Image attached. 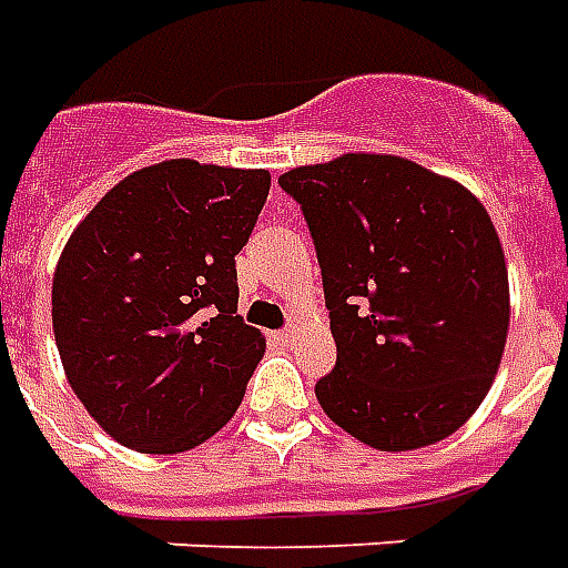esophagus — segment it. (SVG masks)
Masks as SVG:
<instances>
[{
    "label": "esophagus",
    "instance_id": "obj_1",
    "mask_svg": "<svg viewBox=\"0 0 568 568\" xmlns=\"http://www.w3.org/2000/svg\"><path fill=\"white\" fill-rule=\"evenodd\" d=\"M293 336H296V329H293V327H284V329H277V333H275V339L281 342V345L293 342Z\"/></svg>",
    "mask_w": 568,
    "mask_h": 568
}]
</instances>
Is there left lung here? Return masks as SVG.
Here are the masks:
<instances>
[{
  "label": "left lung",
  "mask_w": 568,
  "mask_h": 568,
  "mask_svg": "<svg viewBox=\"0 0 568 568\" xmlns=\"http://www.w3.org/2000/svg\"><path fill=\"white\" fill-rule=\"evenodd\" d=\"M305 216L336 367L315 394L361 444L419 449L484 404L508 336V265L468 189L397 155H342L277 180Z\"/></svg>",
  "instance_id": "1"
}]
</instances>
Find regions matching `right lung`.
<instances>
[{"label": "right lung", "mask_w": 568, "mask_h": 568, "mask_svg": "<svg viewBox=\"0 0 568 568\" xmlns=\"http://www.w3.org/2000/svg\"><path fill=\"white\" fill-rule=\"evenodd\" d=\"M268 171L189 159L124 176L60 253L51 321L72 392L136 453L204 444L239 409L265 352L239 315L235 256Z\"/></svg>", "instance_id": "right-lung-1"}]
</instances>
